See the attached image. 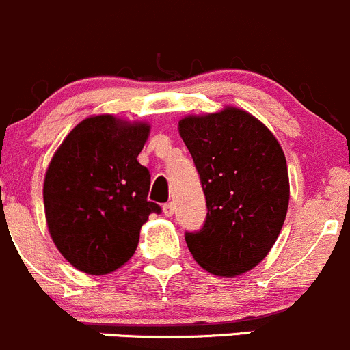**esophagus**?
Instances as JSON below:
<instances>
[{
	"label": "esophagus",
	"mask_w": 350,
	"mask_h": 350,
	"mask_svg": "<svg viewBox=\"0 0 350 350\" xmlns=\"http://www.w3.org/2000/svg\"><path fill=\"white\" fill-rule=\"evenodd\" d=\"M174 212H175L174 202H168V204L163 205V214L167 215V217H172V215H174Z\"/></svg>",
	"instance_id": "obj_1"
}]
</instances>
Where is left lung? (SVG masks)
Wrapping results in <instances>:
<instances>
[{
    "mask_svg": "<svg viewBox=\"0 0 350 350\" xmlns=\"http://www.w3.org/2000/svg\"><path fill=\"white\" fill-rule=\"evenodd\" d=\"M205 196L200 230L185 232L193 259L219 276L261 262L278 239L290 200L286 158L262 122L226 107L178 122Z\"/></svg>",
    "mask_w": 350,
    "mask_h": 350,
    "instance_id": "8db88e82",
    "label": "left lung"
}]
</instances>
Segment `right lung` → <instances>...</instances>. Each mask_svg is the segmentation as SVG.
Returning <instances> with one entry per match:
<instances>
[{"instance_id": "add662e5", "label": "right lung", "mask_w": 350, "mask_h": 350, "mask_svg": "<svg viewBox=\"0 0 350 350\" xmlns=\"http://www.w3.org/2000/svg\"><path fill=\"white\" fill-rule=\"evenodd\" d=\"M148 133L145 122L88 118L50 161L43 183L50 236L64 258L88 275H107L124 265L148 215L161 212L148 200V168L136 160Z\"/></svg>"}]
</instances>
